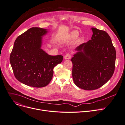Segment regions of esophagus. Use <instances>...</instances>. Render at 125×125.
I'll use <instances>...</instances> for the list:
<instances>
[{"mask_svg": "<svg viewBox=\"0 0 125 125\" xmlns=\"http://www.w3.org/2000/svg\"><path fill=\"white\" fill-rule=\"evenodd\" d=\"M64 58L65 60H69L71 58V55H70V54H66V55L64 56Z\"/></svg>", "mask_w": 125, "mask_h": 125, "instance_id": "obj_1", "label": "esophagus"}]
</instances>
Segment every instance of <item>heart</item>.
Wrapping results in <instances>:
<instances>
[{"label": "heart", "mask_w": 125, "mask_h": 125, "mask_svg": "<svg viewBox=\"0 0 125 125\" xmlns=\"http://www.w3.org/2000/svg\"><path fill=\"white\" fill-rule=\"evenodd\" d=\"M78 35H79V32L77 31H72L68 35V40H73L75 38H76Z\"/></svg>", "instance_id": "b5f03b06"}]
</instances>
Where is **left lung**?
I'll return each instance as SVG.
<instances>
[{
  "instance_id": "8db88e82",
  "label": "left lung",
  "mask_w": 125,
  "mask_h": 125,
  "mask_svg": "<svg viewBox=\"0 0 125 125\" xmlns=\"http://www.w3.org/2000/svg\"><path fill=\"white\" fill-rule=\"evenodd\" d=\"M91 40L76 47L71 60L73 82L87 90L98 89L109 81L115 72L116 51L105 31L91 28Z\"/></svg>"
}]
</instances>
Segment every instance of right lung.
Segmentation results:
<instances>
[{
    "instance_id": "obj_1",
    "label": "right lung",
    "mask_w": 125,
    "mask_h": 125,
    "mask_svg": "<svg viewBox=\"0 0 125 125\" xmlns=\"http://www.w3.org/2000/svg\"><path fill=\"white\" fill-rule=\"evenodd\" d=\"M48 29L31 28L16 39L10 61L15 78L26 85L43 87L51 82L53 68L62 62L61 55L51 56L42 48Z\"/></svg>"
}]
</instances>
